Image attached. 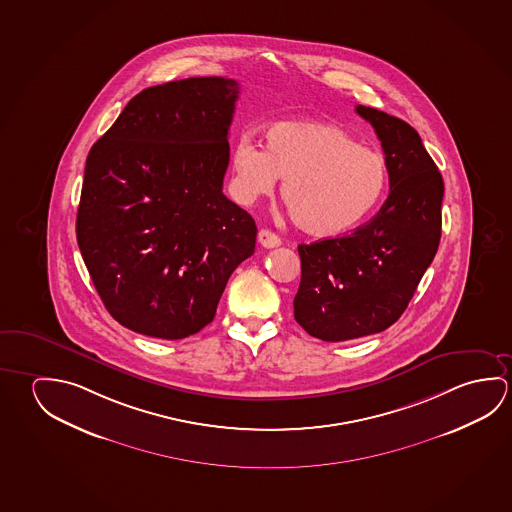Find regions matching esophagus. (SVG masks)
Segmentation results:
<instances>
[{
    "instance_id": "1",
    "label": "esophagus",
    "mask_w": 512,
    "mask_h": 512,
    "mask_svg": "<svg viewBox=\"0 0 512 512\" xmlns=\"http://www.w3.org/2000/svg\"><path fill=\"white\" fill-rule=\"evenodd\" d=\"M257 239H259L260 246H264V248H277V246L282 244V239H280L275 232L266 230V228H262V230H260L259 235H257Z\"/></svg>"
}]
</instances>
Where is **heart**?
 <instances>
[{
    "label": "heart",
    "mask_w": 512,
    "mask_h": 512,
    "mask_svg": "<svg viewBox=\"0 0 512 512\" xmlns=\"http://www.w3.org/2000/svg\"><path fill=\"white\" fill-rule=\"evenodd\" d=\"M234 191L244 203L271 193L284 178L282 200L303 232L337 237L368 216L386 189L384 157L330 123H278L266 151L243 135L232 153Z\"/></svg>",
    "instance_id": "1"
}]
</instances>
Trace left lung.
<instances>
[{
	"label": "left lung",
	"instance_id": "left-lung-1",
	"mask_svg": "<svg viewBox=\"0 0 512 512\" xmlns=\"http://www.w3.org/2000/svg\"><path fill=\"white\" fill-rule=\"evenodd\" d=\"M386 155L389 196L353 234L300 244L294 319L312 337L339 343L391 327L416 293L441 239L443 176L418 132L364 105Z\"/></svg>",
	"mask_w": 512,
	"mask_h": 512
}]
</instances>
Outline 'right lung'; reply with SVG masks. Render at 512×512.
Here are the masks:
<instances>
[{
    "mask_svg": "<svg viewBox=\"0 0 512 512\" xmlns=\"http://www.w3.org/2000/svg\"><path fill=\"white\" fill-rule=\"evenodd\" d=\"M237 96L221 76L148 87L87 155L76 239L105 309L137 334L200 332L255 252V221L223 194Z\"/></svg>",
    "mask_w": 512,
    "mask_h": 512,
    "instance_id": "right-lung-1",
    "label": "right lung"
}]
</instances>
